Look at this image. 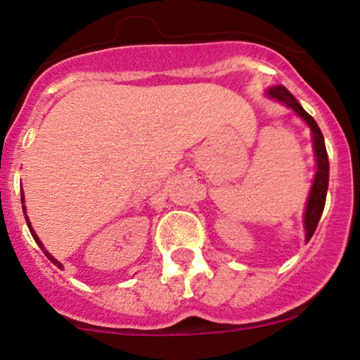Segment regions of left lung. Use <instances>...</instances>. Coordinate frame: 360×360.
Here are the masks:
<instances>
[{
    "label": "left lung",
    "mask_w": 360,
    "mask_h": 360,
    "mask_svg": "<svg viewBox=\"0 0 360 360\" xmlns=\"http://www.w3.org/2000/svg\"><path fill=\"white\" fill-rule=\"evenodd\" d=\"M271 98L287 103L290 109L297 112L307 124L310 125L311 134H314V149H315V158H317V174H315L314 184H311V191L309 196V202H307L305 210V240L309 241L311 235L317 229V224L320 221V216L323 213V206H326V198H327V188H328V158H327V149L326 142H323L322 131L319 129L317 122L314 120V117L302 109V105L295 101L292 94L285 89L283 85L271 86L266 92Z\"/></svg>",
    "instance_id": "obj_1"
}]
</instances>
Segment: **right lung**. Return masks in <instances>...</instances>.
Returning a JSON list of instances; mask_svg holds the SVG:
<instances>
[{"label": "right lung", "mask_w": 360, "mask_h": 360, "mask_svg": "<svg viewBox=\"0 0 360 360\" xmlns=\"http://www.w3.org/2000/svg\"><path fill=\"white\" fill-rule=\"evenodd\" d=\"M21 193H23V191H21ZM23 201H25V199H23V194H21V202H23ZM23 213H25V206H23ZM25 219H27V224H28V228H30V233H32V236L34 238V241H37V243H38V246H40V248L43 250V253H45V257H46V258H49V259H50V262H51V263H53V265H56V266H58V268H62V265H60V262H56V259H55L53 257H51V255L49 253V251H46L45 248H43L41 241H40V240H38V236H37V235H34V231H33L32 224H30V221H28V216H25Z\"/></svg>", "instance_id": "obj_1"}]
</instances>
